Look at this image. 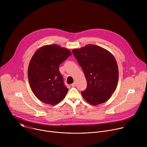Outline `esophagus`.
<instances>
[{"mask_svg":"<svg viewBox=\"0 0 147 147\" xmlns=\"http://www.w3.org/2000/svg\"><path fill=\"white\" fill-rule=\"evenodd\" d=\"M71 87H76V82H73V84H71Z\"/></svg>","mask_w":147,"mask_h":147,"instance_id":"1","label":"esophagus"}]
</instances>
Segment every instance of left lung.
<instances>
[{"label":"left lung","instance_id":"obj_1","mask_svg":"<svg viewBox=\"0 0 147 147\" xmlns=\"http://www.w3.org/2000/svg\"><path fill=\"white\" fill-rule=\"evenodd\" d=\"M72 52L87 82V88L81 92L82 97L93 105L105 102L118 82L119 70L115 57L108 51L92 44L73 49Z\"/></svg>","mask_w":147,"mask_h":147}]
</instances>
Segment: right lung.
<instances>
[{"label": "right lung", "instance_id": "obj_1", "mask_svg": "<svg viewBox=\"0 0 147 147\" xmlns=\"http://www.w3.org/2000/svg\"><path fill=\"white\" fill-rule=\"evenodd\" d=\"M71 53L56 44L42 47L32 56L28 66L30 86L36 97L42 102L57 104L67 94L59 66Z\"/></svg>", "mask_w": 147, "mask_h": 147}]
</instances>
